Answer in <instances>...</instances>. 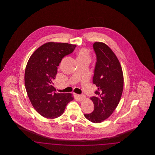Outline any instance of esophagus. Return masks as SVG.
I'll list each match as a JSON object with an SVG mask.
<instances>
[{"mask_svg":"<svg viewBox=\"0 0 155 155\" xmlns=\"http://www.w3.org/2000/svg\"><path fill=\"white\" fill-rule=\"evenodd\" d=\"M75 95L77 97V98L78 99L79 101H82V100H84L85 98V96L84 95H78V94H76Z\"/></svg>","mask_w":155,"mask_h":155,"instance_id":"1","label":"esophagus"}]
</instances>
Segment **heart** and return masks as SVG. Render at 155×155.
I'll list each match as a JSON object with an SVG mask.
<instances>
[{"label":"heart","mask_w":155,"mask_h":155,"mask_svg":"<svg viewBox=\"0 0 155 155\" xmlns=\"http://www.w3.org/2000/svg\"><path fill=\"white\" fill-rule=\"evenodd\" d=\"M90 59V56L88 51L85 49H80L77 53V60H88Z\"/></svg>","instance_id":"obj_1"}]
</instances>
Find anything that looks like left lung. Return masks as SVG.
Returning <instances> with one entry per match:
<instances>
[{
    "label": "left lung",
    "instance_id": "8db88e82",
    "mask_svg": "<svg viewBox=\"0 0 155 155\" xmlns=\"http://www.w3.org/2000/svg\"><path fill=\"white\" fill-rule=\"evenodd\" d=\"M93 48L96 57L93 83L97 89L95 91L96 96L91 97L94 111L84 114V116L92 123H99L117 107L123 90L124 78L118 59L107 45L96 42Z\"/></svg>",
    "mask_w": 155,
    "mask_h": 155
}]
</instances>
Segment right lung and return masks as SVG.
Listing matches in <instances>:
<instances>
[{"mask_svg":"<svg viewBox=\"0 0 155 155\" xmlns=\"http://www.w3.org/2000/svg\"><path fill=\"white\" fill-rule=\"evenodd\" d=\"M75 45L48 42L31 55L27 64L24 81L30 101L43 117L55 118L64 112L73 100L70 94L57 93L53 80L62 59L73 53Z\"/></svg>","mask_w":155,"mask_h":155,"instance_id":"right-lung-1","label":"right lung"}]
</instances>
